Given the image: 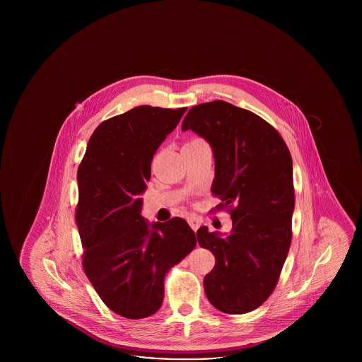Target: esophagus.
<instances>
[{
    "mask_svg": "<svg viewBox=\"0 0 362 362\" xmlns=\"http://www.w3.org/2000/svg\"><path fill=\"white\" fill-rule=\"evenodd\" d=\"M189 228H191L194 232H197L198 228H199V225H201V221H199L198 218H195V217H191V218H189Z\"/></svg>",
    "mask_w": 362,
    "mask_h": 362,
    "instance_id": "34e87169",
    "label": "esophagus"
}]
</instances>
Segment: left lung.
<instances>
[{
	"label": "left lung",
	"instance_id": "obj_1",
	"mask_svg": "<svg viewBox=\"0 0 362 362\" xmlns=\"http://www.w3.org/2000/svg\"><path fill=\"white\" fill-rule=\"evenodd\" d=\"M182 130L209 142L211 192L233 206L229 235L206 226L197 232L199 245L216 257L204 279L207 300L225 313L257 310L274 291L292 240L291 152L267 122L223 100L192 107Z\"/></svg>",
	"mask_w": 362,
	"mask_h": 362
}]
</instances>
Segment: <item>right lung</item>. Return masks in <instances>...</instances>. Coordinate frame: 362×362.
<instances>
[{
    "label": "right lung",
    "mask_w": 362,
    "mask_h": 362,
    "mask_svg": "<svg viewBox=\"0 0 362 362\" xmlns=\"http://www.w3.org/2000/svg\"><path fill=\"white\" fill-rule=\"evenodd\" d=\"M186 110L138 105L103 122L78 167L84 272L104 304L127 319L158 310L165 274L197 244L183 218L151 224L141 216L153 156Z\"/></svg>",
    "instance_id": "add662e5"
}]
</instances>
